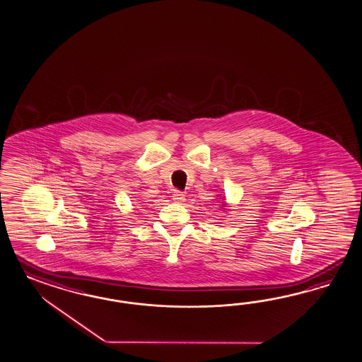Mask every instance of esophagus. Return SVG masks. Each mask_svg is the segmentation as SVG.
Here are the masks:
<instances>
[{
    "instance_id": "1",
    "label": "esophagus",
    "mask_w": 362,
    "mask_h": 362,
    "mask_svg": "<svg viewBox=\"0 0 362 362\" xmlns=\"http://www.w3.org/2000/svg\"><path fill=\"white\" fill-rule=\"evenodd\" d=\"M173 200H174V202H177V203H183L185 200V194H183V192L175 191V192L173 194Z\"/></svg>"
}]
</instances>
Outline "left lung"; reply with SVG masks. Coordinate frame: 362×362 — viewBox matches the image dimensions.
Segmentation results:
<instances>
[{"label":"left lung","instance_id":"8db88e82","mask_svg":"<svg viewBox=\"0 0 362 362\" xmlns=\"http://www.w3.org/2000/svg\"><path fill=\"white\" fill-rule=\"evenodd\" d=\"M223 205H225V204H223Z\"/></svg>","mask_w":362,"mask_h":362}]
</instances>
